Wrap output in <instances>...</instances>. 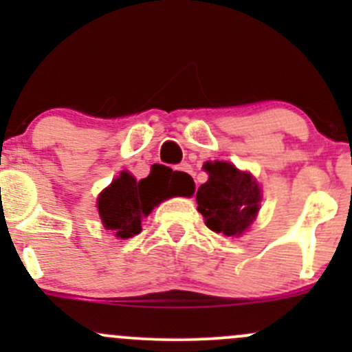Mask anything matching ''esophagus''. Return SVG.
<instances>
[{
	"label": "esophagus",
	"instance_id": "obj_1",
	"mask_svg": "<svg viewBox=\"0 0 352 352\" xmlns=\"http://www.w3.org/2000/svg\"><path fill=\"white\" fill-rule=\"evenodd\" d=\"M177 172L182 175V179H189L190 182H196V177H194V172H192V166L189 165V163H180L179 166H177Z\"/></svg>",
	"mask_w": 352,
	"mask_h": 352
}]
</instances>
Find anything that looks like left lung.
Here are the masks:
<instances>
[{
  "mask_svg": "<svg viewBox=\"0 0 352 352\" xmlns=\"http://www.w3.org/2000/svg\"><path fill=\"white\" fill-rule=\"evenodd\" d=\"M208 182L197 189V209L209 230L239 236L250 226L258 211L261 189L250 173L240 172L226 162H208Z\"/></svg>",
  "mask_w": 352,
  "mask_h": 352,
  "instance_id": "left-lung-1",
  "label": "left lung"
}]
</instances>
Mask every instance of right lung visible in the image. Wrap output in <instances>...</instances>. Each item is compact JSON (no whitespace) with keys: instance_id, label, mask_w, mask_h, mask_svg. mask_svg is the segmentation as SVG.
Masks as SVG:
<instances>
[{"instance_id":"1","label":"right lung","mask_w":352,"mask_h":352,"mask_svg":"<svg viewBox=\"0 0 352 352\" xmlns=\"http://www.w3.org/2000/svg\"><path fill=\"white\" fill-rule=\"evenodd\" d=\"M192 192L194 182L172 170L162 168L140 182L122 172L98 197V212L105 228L119 239H131L141 232V221L155 206L177 194L192 196Z\"/></svg>"}]
</instances>
